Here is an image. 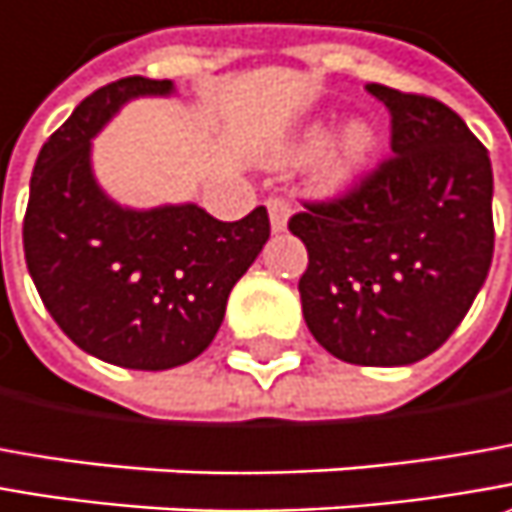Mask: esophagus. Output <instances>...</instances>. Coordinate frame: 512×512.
I'll return each instance as SVG.
<instances>
[{
    "mask_svg": "<svg viewBox=\"0 0 512 512\" xmlns=\"http://www.w3.org/2000/svg\"><path fill=\"white\" fill-rule=\"evenodd\" d=\"M269 206V223H272V232H286L289 229V218H291V206L280 198H272L266 203Z\"/></svg>",
    "mask_w": 512,
    "mask_h": 512,
    "instance_id": "obj_1",
    "label": "esophagus"
}]
</instances>
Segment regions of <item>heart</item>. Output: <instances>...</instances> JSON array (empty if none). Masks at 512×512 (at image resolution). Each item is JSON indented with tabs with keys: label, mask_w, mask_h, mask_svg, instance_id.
<instances>
[{
	"label": "heart",
	"mask_w": 512,
	"mask_h": 512,
	"mask_svg": "<svg viewBox=\"0 0 512 512\" xmlns=\"http://www.w3.org/2000/svg\"><path fill=\"white\" fill-rule=\"evenodd\" d=\"M377 147V130L368 121H348L334 138V121L311 118L286 135L280 144H274L266 161L274 167H286L306 161L320 151L321 155L311 164V189L317 195H345L365 178Z\"/></svg>",
	"instance_id": "heart-1"
}]
</instances>
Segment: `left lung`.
<instances>
[{"mask_svg": "<svg viewBox=\"0 0 512 512\" xmlns=\"http://www.w3.org/2000/svg\"><path fill=\"white\" fill-rule=\"evenodd\" d=\"M391 110L382 167L340 201L289 221L306 243L303 317L351 365L425 360L465 320L493 260L487 150L442 101L368 84Z\"/></svg>", "mask_w": 512, "mask_h": 512, "instance_id": "8db88e82", "label": "left lung"}]
</instances>
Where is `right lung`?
I'll use <instances>...</instances> for the list:
<instances>
[{
    "instance_id": "obj_1",
    "label": "right lung",
    "mask_w": 512,
    "mask_h": 512,
    "mask_svg": "<svg viewBox=\"0 0 512 512\" xmlns=\"http://www.w3.org/2000/svg\"><path fill=\"white\" fill-rule=\"evenodd\" d=\"M175 93V81L133 76L84 98L36 158L22 229L50 317L81 351L135 371L195 360L269 240L266 206L223 223L189 201L124 206L98 184L93 138L124 104Z\"/></svg>"
}]
</instances>
